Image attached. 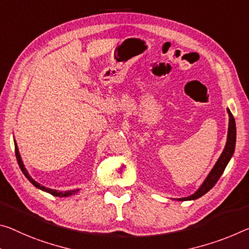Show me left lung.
Listing matches in <instances>:
<instances>
[{
	"label": "left lung",
	"mask_w": 249,
	"mask_h": 249,
	"mask_svg": "<svg viewBox=\"0 0 249 249\" xmlns=\"http://www.w3.org/2000/svg\"><path fill=\"white\" fill-rule=\"evenodd\" d=\"M228 115H230V125H228V135H227V142H226V146H225L224 151L222 153V155L217 160V163L215 164L214 168L212 169V172L210 173V175L207 176V178L205 179L202 186L199 187L198 191H197L195 194H193L189 197H185V198H179L178 200H191V199H196L199 198L200 196H203L204 194L212 189L215 186V184L217 183V180L219 179V177L222 176V174L226 168L228 161H230L231 157L232 156L235 151V143H236V124H235V118L232 116V114L231 113L230 109H227Z\"/></svg>",
	"instance_id": "left-lung-1"
}]
</instances>
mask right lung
<instances>
[{"label": "right lung", "instance_id": "obj_1", "mask_svg": "<svg viewBox=\"0 0 249 249\" xmlns=\"http://www.w3.org/2000/svg\"><path fill=\"white\" fill-rule=\"evenodd\" d=\"M15 156H17V160H18V166H19V168H21V171L23 172V174L25 175V177L27 179H29L31 183H32L35 187H37V188H39V189H42V191H44V192H47V193H50V194H52L53 196H69V195H71V194H74V193H76L77 192V189L76 191H71V192H65V193H62V192H57V191H55V189H51V188H46V187H44V186H42V185H39L38 183H36V181H35L32 177H31L30 175H29V173L26 172V169H25V167H24V165H23V163H22V160H21V156H19V153H18V145H17V143H15Z\"/></svg>", "mask_w": 249, "mask_h": 249}]
</instances>
